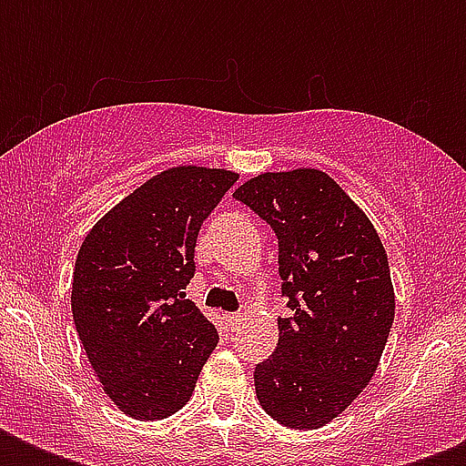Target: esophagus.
Returning a JSON list of instances; mask_svg holds the SVG:
<instances>
[{"label": "esophagus", "instance_id": "obj_1", "mask_svg": "<svg viewBox=\"0 0 466 466\" xmlns=\"http://www.w3.org/2000/svg\"><path fill=\"white\" fill-rule=\"evenodd\" d=\"M225 321H227V326H229V329H237V326H239V321H241V317H239V314H225Z\"/></svg>", "mask_w": 466, "mask_h": 466}]
</instances>
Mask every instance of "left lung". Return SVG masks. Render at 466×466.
I'll return each mask as SVG.
<instances>
[{"mask_svg": "<svg viewBox=\"0 0 466 466\" xmlns=\"http://www.w3.org/2000/svg\"><path fill=\"white\" fill-rule=\"evenodd\" d=\"M278 237L283 295L278 346L256 365L270 419L311 431L346 411L372 380L394 321L390 261L362 208L319 168L266 171L234 190Z\"/></svg>", "mask_w": 466, "mask_h": 466, "instance_id": "1", "label": "left lung"}]
</instances>
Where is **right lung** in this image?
<instances>
[{"instance_id": "add662e5", "label": "right lung", "mask_w": 466, "mask_h": 466, "mask_svg": "<svg viewBox=\"0 0 466 466\" xmlns=\"http://www.w3.org/2000/svg\"><path fill=\"white\" fill-rule=\"evenodd\" d=\"M239 174L171 167L91 227L72 276V317L113 404L137 420L167 419L190 399L218 329L190 299L196 239Z\"/></svg>"}]
</instances>
